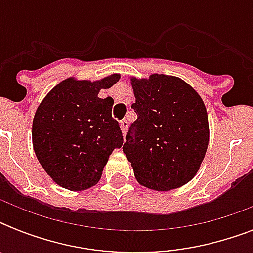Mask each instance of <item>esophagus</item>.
I'll list each match as a JSON object with an SVG mask.
<instances>
[{"instance_id":"obj_1","label":"esophagus","mask_w":253,"mask_h":253,"mask_svg":"<svg viewBox=\"0 0 253 253\" xmlns=\"http://www.w3.org/2000/svg\"><path fill=\"white\" fill-rule=\"evenodd\" d=\"M127 128H128V122H127L126 119H123V121H121V130H122L123 135L127 132Z\"/></svg>"}]
</instances>
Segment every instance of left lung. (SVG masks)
<instances>
[{
  "label": "left lung",
  "instance_id": "8db88e82",
  "mask_svg": "<svg viewBox=\"0 0 253 253\" xmlns=\"http://www.w3.org/2000/svg\"><path fill=\"white\" fill-rule=\"evenodd\" d=\"M138 119L123 152L140 185L166 192L196 176L209 146L208 111L200 94L178 77H131Z\"/></svg>",
  "mask_w": 253,
  "mask_h": 253
}]
</instances>
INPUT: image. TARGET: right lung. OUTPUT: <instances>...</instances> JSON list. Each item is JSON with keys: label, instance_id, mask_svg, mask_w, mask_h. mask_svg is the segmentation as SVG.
<instances>
[{"label": "right lung", "instance_id": "obj_1", "mask_svg": "<svg viewBox=\"0 0 253 253\" xmlns=\"http://www.w3.org/2000/svg\"><path fill=\"white\" fill-rule=\"evenodd\" d=\"M118 73L101 80L65 79L45 95L33 121V146L47 174L63 188L80 192L94 186L122 131L111 117L113 98L101 89L119 80Z\"/></svg>", "mask_w": 253, "mask_h": 253}]
</instances>
